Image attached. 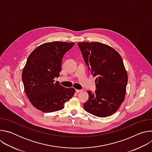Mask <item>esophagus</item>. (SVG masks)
Wrapping results in <instances>:
<instances>
[{"label":"esophagus","mask_w":152,"mask_h":152,"mask_svg":"<svg viewBox=\"0 0 152 152\" xmlns=\"http://www.w3.org/2000/svg\"><path fill=\"white\" fill-rule=\"evenodd\" d=\"M82 90H76V93H80V92H82Z\"/></svg>","instance_id":"esophagus-1"}]
</instances>
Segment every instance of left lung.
<instances>
[{
  "label": "left lung",
  "instance_id": "8db88e82",
  "mask_svg": "<svg viewBox=\"0 0 152 152\" xmlns=\"http://www.w3.org/2000/svg\"><path fill=\"white\" fill-rule=\"evenodd\" d=\"M77 45L88 69L97 77V90L87 91L88 100L83 103V108L99 117L111 115L125 98L128 77L123 59L114 49L99 42Z\"/></svg>",
  "mask_w": 152,
  "mask_h": 152
}]
</instances>
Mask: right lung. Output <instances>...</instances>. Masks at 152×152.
<instances>
[{"label":"right lung","mask_w":152,"mask_h":152,"mask_svg":"<svg viewBox=\"0 0 152 152\" xmlns=\"http://www.w3.org/2000/svg\"><path fill=\"white\" fill-rule=\"evenodd\" d=\"M74 45L60 41L46 42L29 56L21 78L29 100L38 110L43 113L61 110L73 96L75 88H65L54 79L59 76L64 54Z\"/></svg>","instance_id":"1"}]
</instances>
